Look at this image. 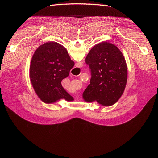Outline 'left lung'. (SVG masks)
Segmentation results:
<instances>
[{
  "mask_svg": "<svg viewBox=\"0 0 158 158\" xmlns=\"http://www.w3.org/2000/svg\"><path fill=\"white\" fill-rule=\"evenodd\" d=\"M92 74L82 94L84 101L103 106L117 103L125 91L128 77L126 60L117 46L107 41L94 46L85 58Z\"/></svg>",
  "mask_w": 158,
  "mask_h": 158,
  "instance_id": "1",
  "label": "left lung"
}]
</instances>
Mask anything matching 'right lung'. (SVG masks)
Here are the masks:
<instances>
[{
    "label": "right lung",
    "instance_id": "right-lung-1",
    "mask_svg": "<svg viewBox=\"0 0 158 158\" xmlns=\"http://www.w3.org/2000/svg\"><path fill=\"white\" fill-rule=\"evenodd\" d=\"M74 66L65 47L55 41L40 45L33 55L30 66V78L33 89L43 102L54 103L64 99L74 98L61 85Z\"/></svg>",
    "mask_w": 158,
    "mask_h": 158
}]
</instances>
